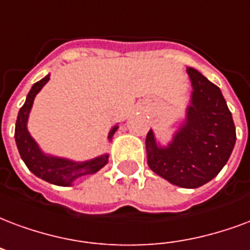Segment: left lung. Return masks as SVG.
Masks as SVG:
<instances>
[{"mask_svg":"<svg viewBox=\"0 0 250 250\" xmlns=\"http://www.w3.org/2000/svg\"><path fill=\"white\" fill-rule=\"evenodd\" d=\"M193 86L186 125L167 148L148 131L147 163L159 176L182 188H199L217 176L236 143L232 114L220 88L197 70L187 68Z\"/></svg>","mask_w":250,"mask_h":250,"instance_id":"obj_1","label":"left lung"}]
</instances>
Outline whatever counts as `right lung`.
Masks as SVG:
<instances>
[{"label": "right lung", "instance_id": "right-lung-1", "mask_svg": "<svg viewBox=\"0 0 250 250\" xmlns=\"http://www.w3.org/2000/svg\"><path fill=\"white\" fill-rule=\"evenodd\" d=\"M49 75H46L45 78L41 79L40 82L33 84V87L27 94L26 102L25 104L21 107V110L18 112V118H17L16 123V132H14V138H16L17 148L18 152L21 155L22 160L25 162L26 167L30 169L36 176L43 179L45 182L55 184V186H70L71 183L81 176H86V175H91L99 171L102 167H104L108 160L107 155H103L101 158L94 159L90 162L77 163L70 162L66 159H58L51 158V156H46L41 152L36 142L33 140L26 128V122L30 108L33 106V101L36 95L40 92V90L45 83L49 81ZM118 130V125L112 127L108 134V138H112L114 132Z\"/></svg>", "mask_w": 250, "mask_h": 250}]
</instances>
